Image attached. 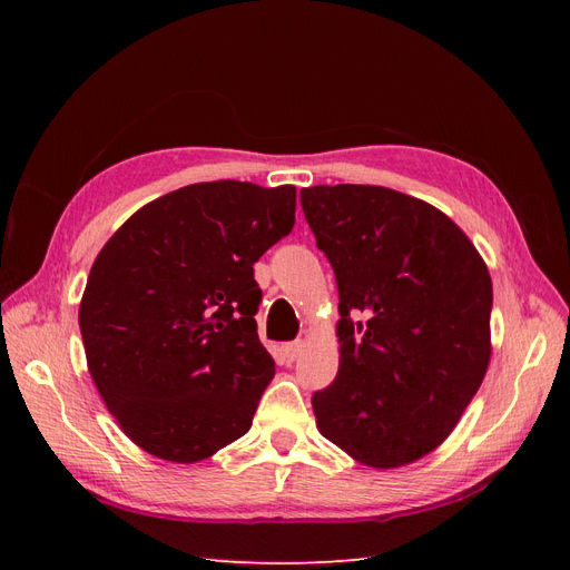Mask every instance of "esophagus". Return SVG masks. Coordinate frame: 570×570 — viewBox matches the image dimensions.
Wrapping results in <instances>:
<instances>
[{"mask_svg":"<svg viewBox=\"0 0 570 570\" xmlns=\"http://www.w3.org/2000/svg\"><path fill=\"white\" fill-rule=\"evenodd\" d=\"M302 347H304V342H302V340H297V342H287L285 347H283V354H285V358H287V361H295V358L299 356Z\"/></svg>","mask_w":570,"mask_h":570,"instance_id":"1","label":"esophagus"}]
</instances>
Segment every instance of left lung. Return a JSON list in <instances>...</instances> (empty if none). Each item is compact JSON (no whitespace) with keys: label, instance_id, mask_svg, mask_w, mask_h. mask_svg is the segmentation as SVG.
Returning <instances> with one entry per match:
<instances>
[{"label":"left lung","instance_id":"obj_1","mask_svg":"<svg viewBox=\"0 0 570 570\" xmlns=\"http://www.w3.org/2000/svg\"><path fill=\"white\" fill-rule=\"evenodd\" d=\"M302 206L340 292L316 428L368 469L409 465L450 438L488 373V264L450 216L390 187H304Z\"/></svg>","mask_w":570,"mask_h":570}]
</instances>
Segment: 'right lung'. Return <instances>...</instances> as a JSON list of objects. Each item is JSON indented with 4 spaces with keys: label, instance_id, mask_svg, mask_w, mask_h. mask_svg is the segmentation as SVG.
Here are the masks:
<instances>
[{
    "label": "right lung",
    "instance_id": "right-lung-1",
    "mask_svg": "<svg viewBox=\"0 0 570 570\" xmlns=\"http://www.w3.org/2000/svg\"><path fill=\"white\" fill-rule=\"evenodd\" d=\"M295 209V185H187L137 209L97 254L78 308L85 358L147 454L197 463L252 428L275 375L254 264Z\"/></svg>",
    "mask_w": 570,
    "mask_h": 570
}]
</instances>
